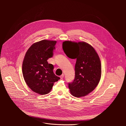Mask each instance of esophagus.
Returning <instances> with one entry per match:
<instances>
[{"label":"esophagus","instance_id":"obj_1","mask_svg":"<svg viewBox=\"0 0 126 126\" xmlns=\"http://www.w3.org/2000/svg\"><path fill=\"white\" fill-rule=\"evenodd\" d=\"M64 74H62L60 76V78L62 79H63V77H64Z\"/></svg>","mask_w":126,"mask_h":126}]
</instances>
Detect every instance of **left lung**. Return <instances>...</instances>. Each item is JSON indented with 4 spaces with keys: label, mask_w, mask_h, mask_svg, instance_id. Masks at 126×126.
<instances>
[{
    "label": "left lung",
    "mask_w": 126,
    "mask_h": 126,
    "mask_svg": "<svg viewBox=\"0 0 126 126\" xmlns=\"http://www.w3.org/2000/svg\"><path fill=\"white\" fill-rule=\"evenodd\" d=\"M63 49L71 59H76L74 80L68 83L71 94L81 97L93 91L98 85L101 76V62L94 48L84 42L66 41Z\"/></svg>",
    "instance_id": "obj_1"
}]
</instances>
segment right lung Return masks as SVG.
I'll return each instance as SVG.
<instances>
[{
    "instance_id": "right-lung-1",
    "label": "right lung",
    "mask_w": 126,
    "mask_h": 126,
    "mask_svg": "<svg viewBox=\"0 0 126 126\" xmlns=\"http://www.w3.org/2000/svg\"><path fill=\"white\" fill-rule=\"evenodd\" d=\"M56 41L43 40L34 43L28 49L22 64L25 82L32 90L40 95L50 92L54 83L60 77L53 72L54 66L47 60L53 57Z\"/></svg>"
}]
</instances>
